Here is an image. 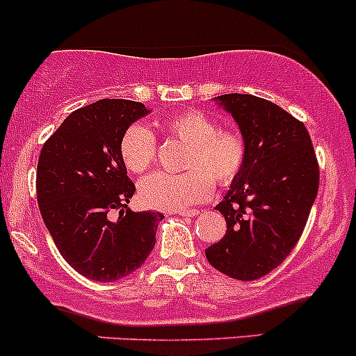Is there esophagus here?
<instances>
[{
    "mask_svg": "<svg viewBox=\"0 0 356 356\" xmlns=\"http://www.w3.org/2000/svg\"><path fill=\"white\" fill-rule=\"evenodd\" d=\"M200 213V210H185V211H175V215L178 217H197Z\"/></svg>",
    "mask_w": 356,
    "mask_h": 356,
    "instance_id": "obj_1",
    "label": "esophagus"
}]
</instances>
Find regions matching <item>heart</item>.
I'll list each match as a JSON object with an SVG mask.
<instances>
[{
  "label": "heart",
  "mask_w": 356,
  "mask_h": 356,
  "mask_svg": "<svg viewBox=\"0 0 356 356\" xmlns=\"http://www.w3.org/2000/svg\"><path fill=\"white\" fill-rule=\"evenodd\" d=\"M163 134L188 146L183 175L153 173L139 183V198L147 209L185 211L205 202L213 191V182L225 186L238 178L249 159V141L237 127H218L209 114L197 109L177 113L159 124ZM119 154L126 170L141 175L156 159V139L141 124L124 131Z\"/></svg>",
  "instance_id": "heart-1"
}]
</instances>
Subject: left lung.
<instances>
[{"mask_svg": "<svg viewBox=\"0 0 356 356\" xmlns=\"http://www.w3.org/2000/svg\"><path fill=\"white\" fill-rule=\"evenodd\" d=\"M249 141V159L215 209L225 217L222 241L205 250L217 270L254 281L294 249L318 195L319 166L306 126L250 94L215 97Z\"/></svg>", "mask_w": 356, "mask_h": 356, "instance_id": "1", "label": "left lung"}]
</instances>
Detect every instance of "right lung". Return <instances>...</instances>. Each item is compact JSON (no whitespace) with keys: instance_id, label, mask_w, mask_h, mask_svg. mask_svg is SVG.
<instances>
[{"instance_id":"1","label":"right lung","mask_w":356,"mask_h":356,"mask_svg":"<svg viewBox=\"0 0 356 356\" xmlns=\"http://www.w3.org/2000/svg\"><path fill=\"white\" fill-rule=\"evenodd\" d=\"M147 113L141 102L101 99L74 111L40 153V213L62 257L92 281L113 282L139 269L165 218L127 209L136 186L119 141Z\"/></svg>"}]
</instances>
